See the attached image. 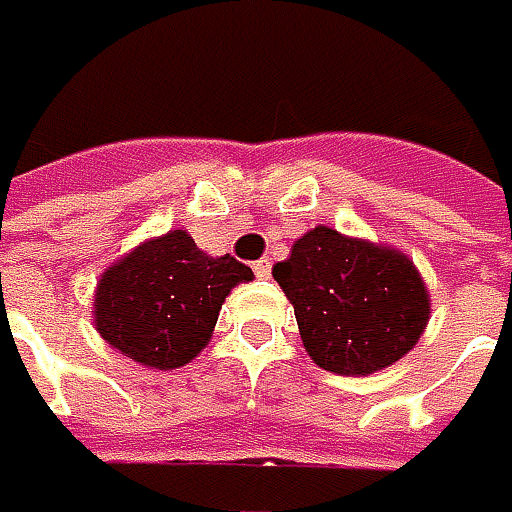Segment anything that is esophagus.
Returning a JSON list of instances; mask_svg holds the SVG:
<instances>
[{"label": "esophagus", "mask_w": 512, "mask_h": 512, "mask_svg": "<svg viewBox=\"0 0 512 512\" xmlns=\"http://www.w3.org/2000/svg\"><path fill=\"white\" fill-rule=\"evenodd\" d=\"M253 274L259 276V279H268V276H271V259H259V262H253Z\"/></svg>", "instance_id": "esophagus-1"}]
</instances>
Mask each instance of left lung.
<instances>
[{
    "mask_svg": "<svg viewBox=\"0 0 512 512\" xmlns=\"http://www.w3.org/2000/svg\"><path fill=\"white\" fill-rule=\"evenodd\" d=\"M317 367L367 376L399 361L428 323V291L408 256L314 227L274 265Z\"/></svg>",
    "mask_w": 512,
    "mask_h": 512,
    "instance_id": "left-lung-1",
    "label": "left lung"
}]
</instances>
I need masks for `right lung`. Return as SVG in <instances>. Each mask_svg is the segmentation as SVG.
Returning a JSON list of instances; mask_svg holds the SVG:
<instances>
[{
	"label": "right lung",
	"mask_w": 512,
	"mask_h": 512,
	"mask_svg": "<svg viewBox=\"0 0 512 512\" xmlns=\"http://www.w3.org/2000/svg\"><path fill=\"white\" fill-rule=\"evenodd\" d=\"M253 271L230 253L206 256L183 230L145 241L98 282L95 329L128 358L174 370L212 338L224 297Z\"/></svg>",
	"instance_id": "1"
}]
</instances>
